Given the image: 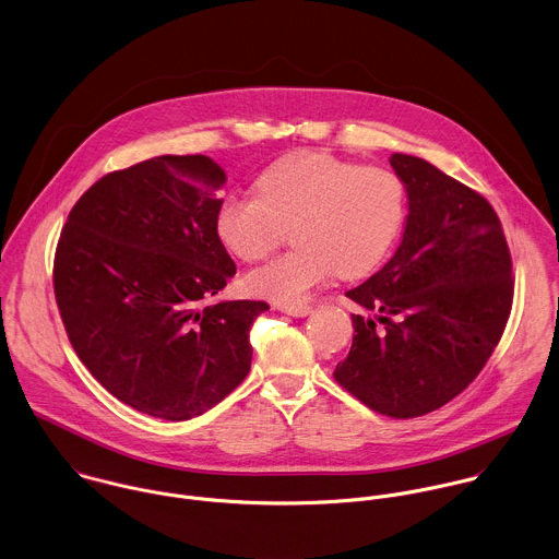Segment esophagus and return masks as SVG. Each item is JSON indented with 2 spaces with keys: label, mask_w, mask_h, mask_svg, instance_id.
I'll return each instance as SVG.
<instances>
[{
  "label": "esophagus",
  "mask_w": 559,
  "mask_h": 559,
  "mask_svg": "<svg viewBox=\"0 0 559 559\" xmlns=\"http://www.w3.org/2000/svg\"><path fill=\"white\" fill-rule=\"evenodd\" d=\"M278 309L285 311L287 316H294V318H305V316L311 313V307H309V305H281Z\"/></svg>",
  "instance_id": "esophagus-1"
}]
</instances>
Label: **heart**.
<instances>
[{
  "label": "heart",
  "instance_id": "heart-1",
  "mask_svg": "<svg viewBox=\"0 0 559 559\" xmlns=\"http://www.w3.org/2000/svg\"><path fill=\"white\" fill-rule=\"evenodd\" d=\"M259 194H230L216 230L246 263L270 257L294 228L292 252L243 278L250 296L298 305L333 278H360L389 257L406 223L404 181L389 168L360 166L320 151L272 164L257 181Z\"/></svg>",
  "mask_w": 559,
  "mask_h": 559
}]
</instances>
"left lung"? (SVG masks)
Returning <instances> with one entry per match:
<instances>
[{"instance_id": "obj_1", "label": "left lung", "mask_w": 559, "mask_h": 559, "mask_svg": "<svg viewBox=\"0 0 559 559\" xmlns=\"http://www.w3.org/2000/svg\"><path fill=\"white\" fill-rule=\"evenodd\" d=\"M408 218L389 263L349 289L376 320L352 316L354 338L335 380L371 411L413 419L460 395L506 331L514 276L492 205L421 157H389Z\"/></svg>"}]
</instances>
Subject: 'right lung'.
I'll list each match as a JSON object with an SVG mask.
<instances>
[{
	"label": "right lung",
	"instance_id": "right-lung-1",
	"mask_svg": "<svg viewBox=\"0 0 559 559\" xmlns=\"http://www.w3.org/2000/svg\"><path fill=\"white\" fill-rule=\"evenodd\" d=\"M226 183L205 155H159L91 186L62 226L53 294L67 336L122 404L203 415L248 376L261 300L210 305L235 274L216 230Z\"/></svg>",
	"mask_w": 559,
	"mask_h": 559
}]
</instances>
